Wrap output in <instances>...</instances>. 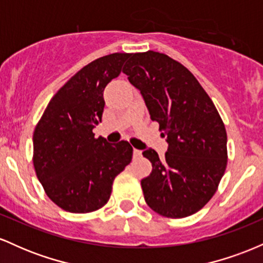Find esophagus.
Returning a JSON list of instances; mask_svg holds the SVG:
<instances>
[{
  "mask_svg": "<svg viewBox=\"0 0 263 263\" xmlns=\"http://www.w3.org/2000/svg\"><path fill=\"white\" fill-rule=\"evenodd\" d=\"M141 156H142V152H141L140 149H134V158H135V159L140 158Z\"/></svg>",
  "mask_w": 263,
  "mask_h": 263,
  "instance_id": "34e87169",
  "label": "esophagus"
}]
</instances>
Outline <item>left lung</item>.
<instances>
[{"label": "left lung", "mask_w": 263, "mask_h": 263, "mask_svg": "<svg viewBox=\"0 0 263 263\" xmlns=\"http://www.w3.org/2000/svg\"><path fill=\"white\" fill-rule=\"evenodd\" d=\"M122 71L168 142L163 161L152 148L142 153L152 163V173L141 180L144 200L165 218L193 215L213 198L225 173L224 122L197 78L165 54H131Z\"/></svg>", "instance_id": "1"}]
</instances>
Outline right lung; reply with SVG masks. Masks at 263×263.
<instances>
[{"instance_id": "add662e5", "label": "right lung", "mask_w": 263, "mask_h": 263, "mask_svg": "<svg viewBox=\"0 0 263 263\" xmlns=\"http://www.w3.org/2000/svg\"><path fill=\"white\" fill-rule=\"evenodd\" d=\"M131 54L114 53L80 69L49 101L33 134V164L48 198L63 210L91 213L110 199L114 179L131 162L127 141L95 138L104 89Z\"/></svg>"}]
</instances>
